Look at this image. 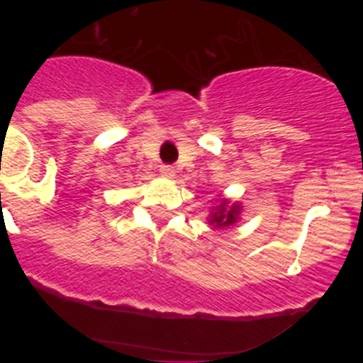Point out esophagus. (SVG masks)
<instances>
[{"instance_id": "34e87169", "label": "esophagus", "mask_w": 363, "mask_h": 363, "mask_svg": "<svg viewBox=\"0 0 363 363\" xmlns=\"http://www.w3.org/2000/svg\"><path fill=\"white\" fill-rule=\"evenodd\" d=\"M160 172H162L163 178H174L176 176V169L172 165H162Z\"/></svg>"}]
</instances>
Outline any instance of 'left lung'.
Wrapping results in <instances>:
<instances>
[{"label":"left lung","instance_id":"1","mask_svg":"<svg viewBox=\"0 0 363 363\" xmlns=\"http://www.w3.org/2000/svg\"><path fill=\"white\" fill-rule=\"evenodd\" d=\"M240 213H242V207L238 203L229 205L227 200H221L218 207H214L213 213L209 216V223L213 227H230L238 221Z\"/></svg>","mask_w":363,"mask_h":363}]
</instances>
